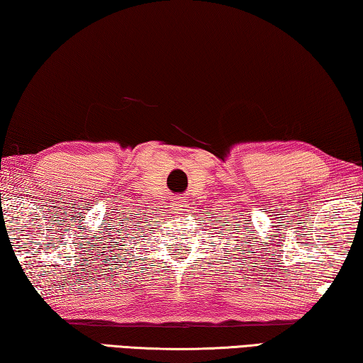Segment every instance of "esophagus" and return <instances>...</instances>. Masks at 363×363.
I'll return each instance as SVG.
<instances>
[{"label": "esophagus", "mask_w": 363, "mask_h": 363, "mask_svg": "<svg viewBox=\"0 0 363 363\" xmlns=\"http://www.w3.org/2000/svg\"><path fill=\"white\" fill-rule=\"evenodd\" d=\"M186 207H188V201H185L183 198H175L170 202V208L175 213H182V211H186Z\"/></svg>", "instance_id": "esophagus-1"}]
</instances>
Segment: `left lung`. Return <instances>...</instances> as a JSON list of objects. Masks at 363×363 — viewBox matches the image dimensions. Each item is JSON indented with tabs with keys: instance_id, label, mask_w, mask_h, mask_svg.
<instances>
[{
	"instance_id": "8db88e82",
	"label": "left lung",
	"mask_w": 363,
	"mask_h": 363,
	"mask_svg": "<svg viewBox=\"0 0 363 363\" xmlns=\"http://www.w3.org/2000/svg\"><path fill=\"white\" fill-rule=\"evenodd\" d=\"M226 231H230V230H226Z\"/></svg>"
}]
</instances>
